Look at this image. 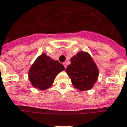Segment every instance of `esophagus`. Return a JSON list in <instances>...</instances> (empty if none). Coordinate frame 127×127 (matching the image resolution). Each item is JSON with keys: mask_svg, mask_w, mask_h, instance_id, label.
<instances>
[{"mask_svg": "<svg viewBox=\"0 0 127 127\" xmlns=\"http://www.w3.org/2000/svg\"><path fill=\"white\" fill-rule=\"evenodd\" d=\"M63 65L64 66V67H65V68H66V67H67V64H66V62H64V63H63Z\"/></svg>", "mask_w": 127, "mask_h": 127, "instance_id": "obj_1", "label": "esophagus"}]
</instances>
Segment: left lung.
I'll return each instance as SVG.
<instances>
[{"instance_id": "left-lung-1", "label": "left lung", "mask_w": 127, "mask_h": 127, "mask_svg": "<svg viewBox=\"0 0 127 127\" xmlns=\"http://www.w3.org/2000/svg\"><path fill=\"white\" fill-rule=\"evenodd\" d=\"M66 72L71 78L73 85L80 90L91 89L97 80L98 68L87 52L80 51L71 59V64Z\"/></svg>"}]
</instances>
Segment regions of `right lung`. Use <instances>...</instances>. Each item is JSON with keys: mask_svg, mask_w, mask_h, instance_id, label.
Segmentation results:
<instances>
[{"mask_svg": "<svg viewBox=\"0 0 127 127\" xmlns=\"http://www.w3.org/2000/svg\"><path fill=\"white\" fill-rule=\"evenodd\" d=\"M64 69L61 63L42 54L30 68L29 79L34 88L46 90L51 87L56 76Z\"/></svg>", "mask_w": 127, "mask_h": 127, "instance_id": "1", "label": "right lung"}]
</instances>
